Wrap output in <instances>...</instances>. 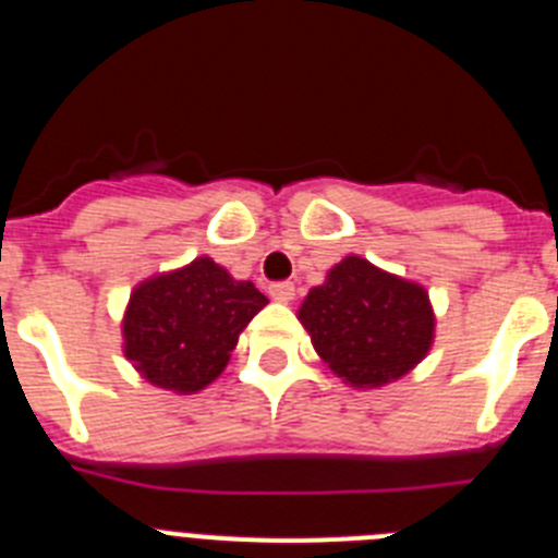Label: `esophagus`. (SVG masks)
I'll use <instances>...</instances> for the list:
<instances>
[{
	"label": "esophagus",
	"instance_id": "1",
	"mask_svg": "<svg viewBox=\"0 0 558 558\" xmlns=\"http://www.w3.org/2000/svg\"><path fill=\"white\" fill-rule=\"evenodd\" d=\"M270 295H274V299L279 304H290V302H293V295H295L293 282H276V284H270Z\"/></svg>",
	"mask_w": 558,
	"mask_h": 558
}]
</instances>
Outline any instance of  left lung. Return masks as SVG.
Wrapping results in <instances>:
<instances>
[{"instance_id": "1", "label": "left lung", "mask_w": 558, "mask_h": 558, "mask_svg": "<svg viewBox=\"0 0 558 558\" xmlns=\"http://www.w3.org/2000/svg\"><path fill=\"white\" fill-rule=\"evenodd\" d=\"M299 322L329 372L363 391L405 377L436 340L427 290L357 254L343 256L304 295Z\"/></svg>"}]
</instances>
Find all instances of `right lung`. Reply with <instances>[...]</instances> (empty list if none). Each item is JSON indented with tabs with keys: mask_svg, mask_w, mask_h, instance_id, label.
Listing matches in <instances>:
<instances>
[{
	"mask_svg": "<svg viewBox=\"0 0 558 558\" xmlns=\"http://www.w3.org/2000/svg\"><path fill=\"white\" fill-rule=\"evenodd\" d=\"M268 304L211 256L147 276L122 315V352L150 386L198 393L229 366L240 332Z\"/></svg>",
	"mask_w": 558,
	"mask_h": 558,
	"instance_id": "obj_1",
	"label": "right lung"
}]
</instances>
